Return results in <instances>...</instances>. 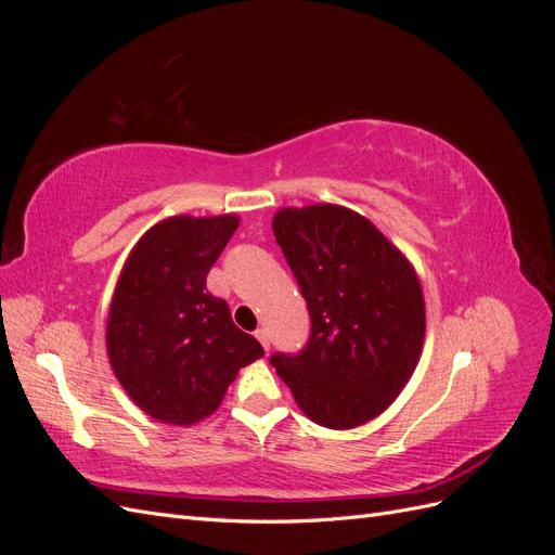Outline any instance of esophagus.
Listing matches in <instances>:
<instances>
[{"label":"esophagus","instance_id":"obj_1","mask_svg":"<svg viewBox=\"0 0 555 555\" xmlns=\"http://www.w3.org/2000/svg\"><path fill=\"white\" fill-rule=\"evenodd\" d=\"M257 340L261 343V347L268 351V349H271V340H268V331L266 328H257Z\"/></svg>","mask_w":555,"mask_h":555}]
</instances>
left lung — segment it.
<instances>
[{"instance_id": "8db88e82", "label": "left lung", "mask_w": 555, "mask_h": 555, "mask_svg": "<svg viewBox=\"0 0 555 555\" xmlns=\"http://www.w3.org/2000/svg\"><path fill=\"white\" fill-rule=\"evenodd\" d=\"M273 233L312 326L298 354L278 351L271 365L319 426L371 422L405 389L422 357L426 306L412 263L343 206L282 208Z\"/></svg>"}]
</instances>
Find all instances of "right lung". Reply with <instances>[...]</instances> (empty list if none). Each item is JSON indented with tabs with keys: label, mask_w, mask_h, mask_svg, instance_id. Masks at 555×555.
<instances>
[{
	"label": "right lung",
	"mask_w": 555,
	"mask_h": 555,
	"mask_svg": "<svg viewBox=\"0 0 555 555\" xmlns=\"http://www.w3.org/2000/svg\"><path fill=\"white\" fill-rule=\"evenodd\" d=\"M236 215L169 217L131 249L113 294L106 349L129 398L157 422L190 426L212 414L243 365L263 349L233 324L206 278Z\"/></svg>",
	"instance_id": "obj_1"
}]
</instances>
